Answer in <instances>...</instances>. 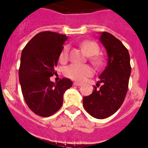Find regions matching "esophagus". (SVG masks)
<instances>
[{"label": "esophagus", "instance_id": "34e87169", "mask_svg": "<svg viewBox=\"0 0 148 148\" xmlns=\"http://www.w3.org/2000/svg\"><path fill=\"white\" fill-rule=\"evenodd\" d=\"M74 86H81L82 85V83H78V82H74Z\"/></svg>", "mask_w": 148, "mask_h": 148}]
</instances>
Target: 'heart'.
I'll return each mask as SVG.
<instances>
[{"label":"heart","mask_w":148,"mask_h":148,"mask_svg":"<svg viewBox=\"0 0 148 148\" xmlns=\"http://www.w3.org/2000/svg\"><path fill=\"white\" fill-rule=\"evenodd\" d=\"M80 46L82 50L85 52L86 54L88 56H95L99 51L98 44L91 40H84L81 43ZM69 45L64 46L60 55V60L62 62L67 60L68 57H69ZM91 61L96 66H100L102 64V60L98 57H92ZM93 73V69L88 65L71 64L64 69V75L66 77L72 80L77 81V82H84L86 78L91 77Z\"/></svg>","instance_id":"obj_1"}]
</instances>
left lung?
<instances>
[{
  "mask_svg": "<svg viewBox=\"0 0 148 148\" xmlns=\"http://www.w3.org/2000/svg\"><path fill=\"white\" fill-rule=\"evenodd\" d=\"M99 39L108 53V64L99 76L98 83L103 85L100 89L94 86L92 94L84 97L83 105L92 116L102 119L114 114L124 103L131 67L129 51L119 39L105 32Z\"/></svg>",
  "mask_w": 148,
  "mask_h": 148,
  "instance_id": "left-lung-1",
  "label": "left lung"
}]
</instances>
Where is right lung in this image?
Here are the masks:
<instances>
[{"label": "right lung", "mask_w": 148, "mask_h": 148, "mask_svg": "<svg viewBox=\"0 0 148 148\" xmlns=\"http://www.w3.org/2000/svg\"><path fill=\"white\" fill-rule=\"evenodd\" d=\"M65 34L53 32L37 34L22 50L19 79L29 108L36 114L48 117L63 103V94L72 82L63 78L55 84L50 80L57 72L55 68L62 50Z\"/></svg>", "instance_id": "1"}]
</instances>
